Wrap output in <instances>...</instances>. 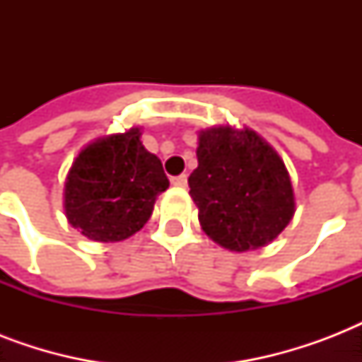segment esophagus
Returning a JSON list of instances; mask_svg holds the SVG:
<instances>
[{
    "label": "esophagus",
    "instance_id": "1",
    "mask_svg": "<svg viewBox=\"0 0 362 362\" xmlns=\"http://www.w3.org/2000/svg\"><path fill=\"white\" fill-rule=\"evenodd\" d=\"M170 184H173V186H178V187H186L187 186V176L186 175L173 176V178H170Z\"/></svg>",
    "mask_w": 362,
    "mask_h": 362
}]
</instances>
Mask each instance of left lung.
Returning a JSON list of instances; mask_svg holds the SVG:
<instances>
[{
	"mask_svg": "<svg viewBox=\"0 0 362 362\" xmlns=\"http://www.w3.org/2000/svg\"><path fill=\"white\" fill-rule=\"evenodd\" d=\"M189 195L203 231L231 252L274 240L295 214V195L281 158L255 131L231 125L199 133Z\"/></svg>",
	"mask_w": 362,
	"mask_h": 362,
	"instance_id": "obj_1",
	"label": "left lung"
}]
</instances>
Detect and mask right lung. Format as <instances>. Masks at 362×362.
I'll use <instances>...</instances> for the list:
<instances>
[{
  "instance_id": "1",
  "label": "right lung",
  "mask_w": 362,
  "mask_h": 362,
  "mask_svg": "<svg viewBox=\"0 0 362 362\" xmlns=\"http://www.w3.org/2000/svg\"><path fill=\"white\" fill-rule=\"evenodd\" d=\"M167 187L163 165L142 146L141 127H131L76 156L65 178V216L90 240L120 242L141 231Z\"/></svg>"
}]
</instances>
